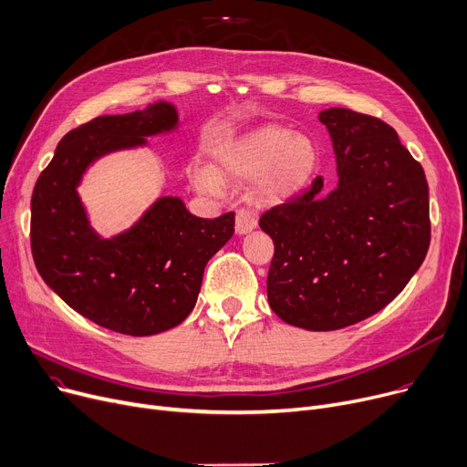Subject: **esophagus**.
<instances>
[{
	"mask_svg": "<svg viewBox=\"0 0 467 467\" xmlns=\"http://www.w3.org/2000/svg\"><path fill=\"white\" fill-rule=\"evenodd\" d=\"M258 226V216L253 209H239L235 214V232L244 235Z\"/></svg>",
	"mask_w": 467,
	"mask_h": 467,
	"instance_id": "esophagus-1",
	"label": "esophagus"
}]
</instances>
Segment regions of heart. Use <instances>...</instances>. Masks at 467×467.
I'll return each instance as SVG.
<instances>
[{
	"instance_id": "b5f03b06",
	"label": "heart",
	"mask_w": 467,
	"mask_h": 467,
	"mask_svg": "<svg viewBox=\"0 0 467 467\" xmlns=\"http://www.w3.org/2000/svg\"><path fill=\"white\" fill-rule=\"evenodd\" d=\"M318 168V149L304 133H292L281 126H265L239 140L223 158L218 175L243 181H258L265 202L281 203L304 192ZM194 184L218 194L221 179L207 168L192 175Z\"/></svg>"
}]
</instances>
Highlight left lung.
Wrapping results in <instances>:
<instances>
[{
  "mask_svg": "<svg viewBox=\"0 0 467 467\" xmlns=\"http://www.w3.org/2000/svg\"><path fill=\"white\" fill-rule=\"evenodd\" d=\"M337 160V186L271 207L260 228L275 243L269 306L311 332L360 322L405 288L430 246L428 182L392 126L332 107L318 115Z\"/></svg>",
  "mask_w": 467,
  "mask_h": 467,
  "instance_id": "1",
  "label": "left lung"
}]
</instances>
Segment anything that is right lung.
<instances>
[{
    "label": "right lung",
    "instance_id": "right-lung-1",
    "mask_svg": "<svg viewBox=\"0 0 467 467\" xmlns=\"http://www.w3.org/2000/svg\"><path fill=\"white\" fill-rule=\"evenodd\" d=\"M168 101L105 115L62 137L32 196V254L43 281L78 315L124 336H154L194 309L207 262L234 235L235 214L200 218L163 196L130 230L99 237L77 186L96 160L177 130Z\"/></svg>",
    "mask_w": 467,
    "mask_h": 467
}]
</instances>
